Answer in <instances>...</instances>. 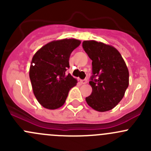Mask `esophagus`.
I'll use <instances>...</instances> for the list:
<instances>
[{
    "instance_id": "esophagus-1",
    "label": "esophagus",
    "mask_w": 151,
    "mask_h": 151,
    "mask_svg": "<svg viewBox=\"0 0 151 151\" xmlns=\"http://www.w3.org/2000/svg\"><path fill=\"white\" fill-rule=\"evenodd\" d=\"M87 82H88V80H85H85H80V83H81L82 84H86Z\"/></svg>"
}]
</instances>
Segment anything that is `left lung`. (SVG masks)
Segmentation results:
<instances>
[{
  "instance_id": "obj_1",
  "label": "left lung",
  "mask_w": 151,
  "mask_h": 151,
  "mask_svg": "<svg viewBox=\"0 0 151 151\" xmlns=\"http://www.w3.org/2000/svg\"><path fill=\"white\" fill-rule=\"evenodd\" d=\"M83 47L92 60V93L85 98L86 102L99 112L110 110L121 101L129 86L126 63L115 47L101 42L84 41Z\"/></svg>"
}]
</instances>
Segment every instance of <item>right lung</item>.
Here are the masks:
<instances>
[{
	"label": "right lung",
	"mask_w": 151,
	"mask_h": 151,
	"mask_svg": "<svg viewBox=\"0 0 151 151\" xmlns=\"http://www.w3.org/2000/svg\"><path fill=\"white\" fill-rule=\"evenodd\" d=\"M80 43L74 39L53 41L33 55L29 76L33 93L44 107L55 109L63 106L70 89L77 85V80L66 71L71 53Z\"/></svg>",
	"instance_id": "add662e5"
}]
</instances>
